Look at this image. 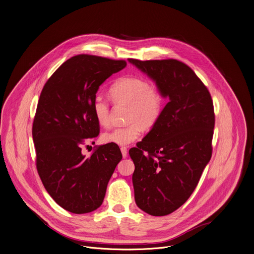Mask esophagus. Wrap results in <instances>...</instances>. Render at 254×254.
Here are the masks:
<instances>
[{"mask_svg": "<svg viewBox=\"0 0 254 254\" xmlns=\"http://www.w3.org/2000/svg\"><path fill=\"white\" fill-rule=\"evenodd\" d=\"M121 151L123 153V156L126 158L127 156V147H125V146L121 147Z\"/></svg>", "mask_w": 254, "mask_h": 254, "instance_id": "obj_1", "label": "esophagus"}]
</instances>
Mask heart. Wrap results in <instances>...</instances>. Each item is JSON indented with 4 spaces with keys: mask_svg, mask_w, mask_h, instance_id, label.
I'll return each mask as SVG.
<instances>
[{
    "mask_svg": "<svg viewBox=\"0 0 254 254\" xmlns=\"http://www.w3.org/2000/svg\"><path fill=\"white\" fill-rule=\"evenodd\" d=\"M112 103L116 107H127L124 127H115L103 133L107 143L127 145L137 139L142 129L152 128L158 122L163 109V95L159 87L137 75H124L116 79L109 89ZM93 115L99 125L111 123V106L101 96L92 104Z\"/></svg>",
    "mask_w": 254,
    "mask_h": 254,
    "instance_id": "b5f03b06",
    "label": "heart"
}]
</instances>
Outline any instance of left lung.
I'll use <instances>...</instances> for the list:
<instances>
[{
	"mask_svg": "<svg viewBox=\"0 0 254 254\" xmlns=\"http://www.w3.org/2000/svg\"><path fill=\"white\" fill-rule=\"evenodd\" d=\"M128 62L150 76L170 101L157 124L128 151L136 205L153 216L180 208L195 190L212 154L215 123L211 96L185 63Z\"/></svg>",
	"mask_w": 254,
	"mask_h": 254,
	"instance_id": "left-lung-1",
	"label": "left lung"
}]
</instances>
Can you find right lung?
<instances>
[{
	"instance_id": "right-lung-1",
	"label": "right lung",
	"mask_w": 254,
	"mask_h": 254,
	"mask_svg": "<svg viewBox=\"0 0 254 254\" xmlns=\"http://www.w3.org/2000/svg\"><path fill=\"white\" fill-rule=\"evenodd\" d=\"M127 65L125 60L81 54L65 61L47 80L33 123L36 165L41 181L64 209L88 213L99 208L117 164L118 144L81 146L100 133L92 104L101 84Z\"/></svg>"
}]
</instances>
